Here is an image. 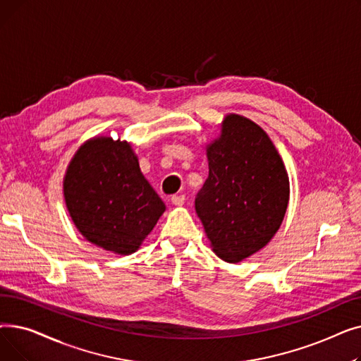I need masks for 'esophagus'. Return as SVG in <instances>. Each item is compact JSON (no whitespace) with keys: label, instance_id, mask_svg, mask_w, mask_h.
<instances>
[{"label":"esophagus","instance_id":"34e87169","mask_svg":"<svg viewBox=\"0 0 361 361\" xmlns=\"http://www.w3.org/2000/svg\"><path fill=\"white\" fill-rule=\"evenodd\" d=\"M184 200H185L184 195H173V196H171V203L176 204V206H183Z\"/></svg>","mask_w":361,"mask_h":361}]
</instances>
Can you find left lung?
Returning <instances> with one entry per match:
<instances>
[{"instance_id": "obj_1", "label": "left lung", "mask_w": 361, "mask_h": 361, "mask_svg": "<svg viewBox=\"0 0 361 361\" xmlns=\"http://www.w3.org/2000/svg\"><path fill=\"white\" fill-rule=\"evenodd\" d=\"M209 176L195 199L214 252L240 262L275 235L286 215L290 181L274 143L257 124L235 114L206 149Z\"/></svg>"}]
</instances>
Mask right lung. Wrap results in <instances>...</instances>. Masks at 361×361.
I'll return each mask as SVG.
<instances>
[{"instance_id":"obj_1","label":"right lung","mask_w":361,"mask_h":361,"mask_svg":"<svg viewBox=\"0 0 361 361\" xmlns=\"http://www.w3.org/2000/svg\"><path fill=\"white\" fill-rule=\"evenodd\" d=\"M64 197L82 235L118 255L136 252L165 211L131 146L111 137L92 139L78 150L64 178Z\"/></svg>"}]
</instances>
